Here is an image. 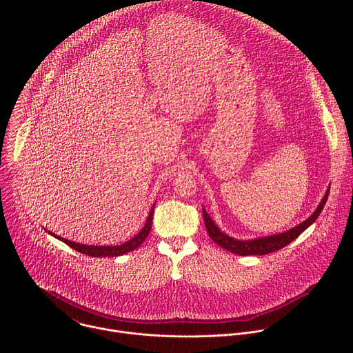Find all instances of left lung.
Here are the masks:
<instances>
[{
	"instance_id": "left-lung-1",
	"label": "left lung",
	"mask_w": 353,
	"mask_h": 353,
	"mask_svg": "<svg viewBox=\"0 0 353 353\" xmlns=\"http://www.w3.org/2000/svg\"><path fill=\"white\" fill-rule=\"evenodd\" d=\"M328 192L330 190H327V194L324 195L323 201L320 203V205L317 207V210L314 211V214L306 219L305 222H301L300 225H297L296 228L285 232V233H279V234H274L270 237H261V239H254V240H236L229 237L228 234H225L223 232H221L218 229V226L212 222V219L208 216L207 211L203 210L204 214V222H205V228L207 232L210 234V237L219 244L221 247H223L228 251H232L234 254L239 256H264V254H270L274 253L276 250L283 248L285 245H288L290 241H293L297 236H300V233L306 230L321 214L327 198H328Z\"/></svg>"
}]
</instances>
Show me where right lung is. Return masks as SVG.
Returning a JSON list of instances; mask_svg holds the SVG:
<instances>
[{
    "label": "right lung",
    "mask_w": 353,
    "mask_h": 353,
    "mask_svg": "<svg viewBox=\"0 0 353 353\" xmlns=\"http://www.w3.org/2000/svg\"><path fill=\"white\" fill-rule=\"evenodd\" d=\"M155 207V205H154ZM154 207L152 210H150L149 212V216L146 219V223L145 226L141 229V232L132 237L131 240L125 241L124 244L121 245H86V244H78L75 241H70L67 239H63V237H59L56 236L57 239H60L61 241H64L65 244H68L71 248L79 251V253L82 254H86L89 257H117V256H123L125 253H130V251L138 248L143 241L145 239L148 237L149 232H150V228H152V216H154ZM53 234V233H50ZM54 236V234H53Z\"/></svg>",
    "instance_id": "obj_1"
}]
</instances>
